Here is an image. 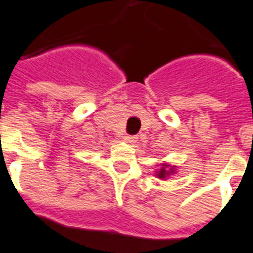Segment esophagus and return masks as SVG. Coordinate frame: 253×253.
Returning <instances> with one entry per match:
<instances>
[{
    "label": "esophagus",
    "mask_w": 253,
    "mask_h": 253,
    "mask_svg": "<svg viewBox=\"0 0 253 253\" xmlns=\"http://www.w3.org/2000/svg\"><path fill=\"white\" fill-rule=\"evenodd\" d=\"M124 140L126 142H128V144H135V142L137 141V137H136V136H132V135H126V136H124Z\"/></svg>",
    "instance_id": "34e87169"
}]
</instances>
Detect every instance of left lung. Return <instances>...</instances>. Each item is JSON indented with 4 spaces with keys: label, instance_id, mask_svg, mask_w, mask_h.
<instances>
[{
    "label": "left lung",
    "instance_id": "left-lung-1",
    "mask_svg": "<svg viewBox=\"0 0 253 253\" xmlns=\"http://www.w3.org/2000/svg\"><path fill=\"white\" fill-rule=\"evenodd\" d=\"M172 173H174V167L169 166V164H162V168L157 172V177L160 179H166Z\"/></svg>",
    "mask_w": 253,
    "mask_h": 253
}]
</instances>
